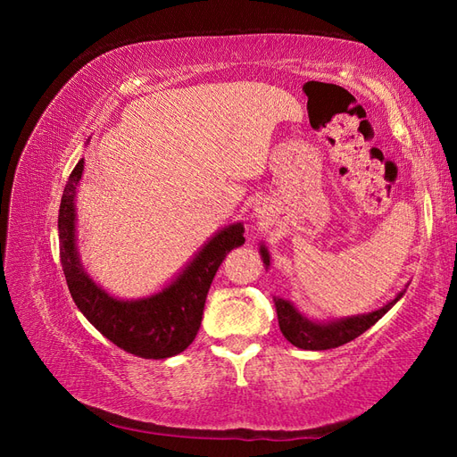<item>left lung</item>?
I'll list each match as a JSON object with an SVG mask.
<instances>
[{
	"mask_svg": "<svg viewBox=\"0 0 457 457\" xmlns=\"http://www.w3.org/2000/svg\"><path fill=\"white\" fill-rule=\"evenodd\" d=\"M261 254L264 264L269 267V253L264 247H261ZM403 292L397 295L395 300H391L386 307H381L378 312H372L368 315H358V317H346V320L341 321H331V323H313L307 320V317L300 315L294 307L280 298H274V303H277V313H278V325L282 335L288 338V341L303 350H328V348H337L341 345H346L350 341H354L356 337L368 331L378 320H381L389 310L391 305H395V302L401 298Z\"/></svg>",
	"mask_w": 457,
	"mask_h": 457,
	"instance_id": "obj_1",
	"label": "left lung"
}]
</instances>
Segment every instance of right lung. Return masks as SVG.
Here are the masks:
<instances>
[{"label":"right lung","mask_w":457,"mask_h":457,"mask_svg":"<svg viewBox=\"0 0 457 457\" xmlns=\"http://www.w3.org/2000/svg\"><path fill=\"white\" fill-rule=\"evenodd\" d=\"M83 173V159L63 187L58 236L60 261L73 302L91 325L111 343L140 358L175 356L195 341L204 315V303L214 274L226 254L245 243L243 226L233 224L216 233L179 278L152 298L122 302L109 295L81 269L76 251V187Z\"/></svg>","instance_id":"add662e5"}]
</instances>
